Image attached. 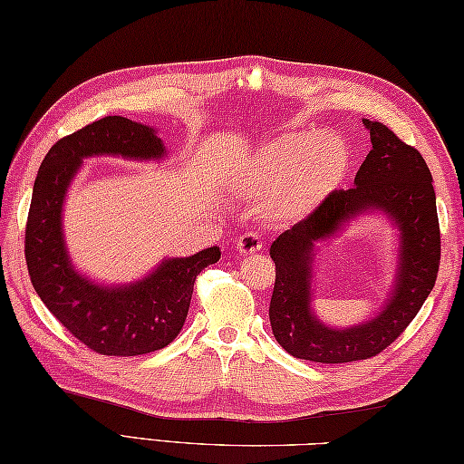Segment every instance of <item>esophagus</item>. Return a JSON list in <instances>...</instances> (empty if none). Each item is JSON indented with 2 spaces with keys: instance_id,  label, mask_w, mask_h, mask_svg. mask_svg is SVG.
Masks as SVG:
<instances>
[{
  "instance_id": "obj_1",
  "label": "esophagus",
  "mask_w": 464,
  "mask_h": 464,
  "mask_svg": "<svg viewBox=\"0 0 464 464\" xmlns=\"http://www.w3.org/2000/svg\"><path fill=\"white\" fill-rule=\"evenodd\" d=\"M261 247H263V241L259 235H255V233H245L237 241V251L241 255H253V253L261 251Z\"/></svg>"
}]
</instances>
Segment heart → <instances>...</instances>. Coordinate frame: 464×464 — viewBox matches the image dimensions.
Returning <instances> with one entry per match:
<instances>
[{
    "label": "heart",
    "instance_id": "obj_1",
    "mask_svg": "<svg viewBox=\"0 0 464 464\" xmlns=\"http://www.w3.org/2000/svg\"><path fill=\"white\" fill-rule=\"evenodd\" d=\"M349 150L339 137L295 131L265 143L249 165L257 189L273 187L269 205L279 217L311 213L347 171Z\"/></svg>",
    "mask_w": 464,
    "mask_h": 464
}]
</instances>
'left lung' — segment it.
I'll return each instance as SVG.
<instances>
[{"mask_svg": "<svg viewBox=\"0 0 464 464\" xmlns=\"http://www.w3.org/2000/svg\"><path fill=\"white\" fill-rule=\"evenodd\" d=\"M372 150L351 189L331 191L303 221L271 245L275 287L269 304L273 334L289 354L304 361L337 364L371 359L395 343L435 287L440 265V229L432 175L415 147L381 121L362 120ZM362 208L393 215L403 237L396 295L385 311L361 328L333 332L308 309L314 241L326 238Z\"/></svg>", "mask_w": 464, "mask_h": 464, "instance_id": "1", "label": "left lung"}]
</instances>
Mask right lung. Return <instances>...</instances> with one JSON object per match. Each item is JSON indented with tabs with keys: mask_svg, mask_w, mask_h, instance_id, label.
Wrapping results in <instances>:
<instances>
[{
	"mask_svg": "<svg viewBox=\"0 0 464 464\" xmlns=\"http://www.w3.org/2000/svg\"><path fill=\"white\" fill-rule=\"evenodd\" d=\"M163 151L151 127L107 115L62 137L39 165L25 225L29 279L53 317L100 354L135 357L167 347L183 329L197 275L221 257L219 249L209 247L169 259L147 279L117 289L97 287L72 269L62 237V203L83 157L155 160Z\"/></svg>",
	"mask_w": 464,
	"mask_h": 464,
	"instance_id": "right-lung-1",
	"label": "right lung"
}]
</instances>
